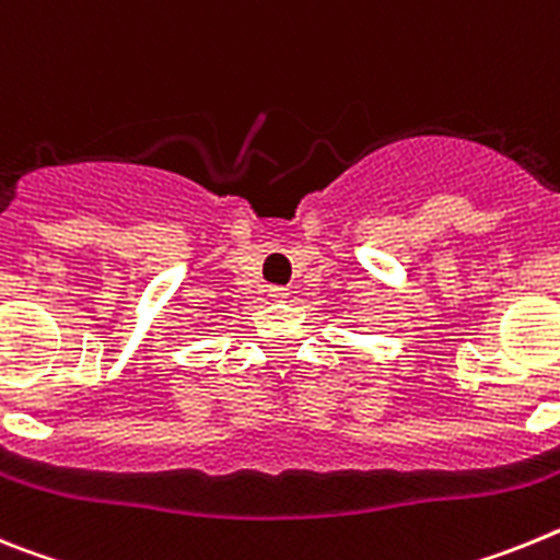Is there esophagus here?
Listing matches in <instances>:
<instances>
[{
	"label": "esophagus",
	"mask_w": 560,
	"mask_h": 560,
	"mask_svg": "<svg viewBox=\"0 0 560 560\" xmlns=\"http://www.w3.org/2000/svg\"><path fill=\"white\" fill-rule=\"evenodd\" d=\"M267 293H270V299L281 301V299H287V295H290V290H287V287H270Z\"/></svg>",
	"instance_id": "obj_1"
}]
</instances>
